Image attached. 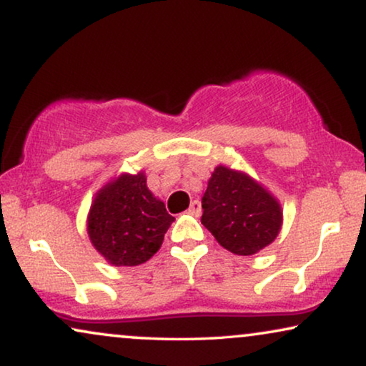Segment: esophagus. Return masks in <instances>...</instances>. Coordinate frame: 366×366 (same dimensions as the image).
I'll list each match as a JSON object with an SVG mask.
<instances>
[{
  "instance_id": "esophagus-1",
  "label": "esophagus",
  "mask_w": 366,
  "mask_h": 366,
  "mask_svg": "<svg viewBox=\"0 0 366 366\" xmlns=\"http://www.w3.org/2000/svg\"><path fill=\"white\" fill-rule=\"evenodd\" d=\"M188 213L194 214V217H199V213H202V204H199L198 199H193L192 204H189V208H188Z\"/></svg>"
}]
</instances>
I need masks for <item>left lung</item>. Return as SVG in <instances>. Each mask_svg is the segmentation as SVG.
Listing matches in <instances>:
<instances>
[{"mask_svg":"<svg viewBox=\"0 0 366 366\" xmlns=\"http://www.w3.org/2000/svg\"><path fill=\"white\" fill-rule=\"evenodd\" d=\"M202 208L204 228L223 248L242 257L274 242L283 222L282 207L262 184L222 164L209 178Z\"/></svg>","mask_w":366,"mask_h":366,"instance_id":"left-lung-1","label":"left lung"}]
</instances>
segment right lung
<instances>
[{"label":"right lung","mask_w":366,"mask_h":366,"mask_svg":"<svg viewBox=\"0 0 366 366\" xmlns=\"http://www.w3.org/2000/svg\"><path fill=\"white\" fill-rule=\"evenodd\" d=\"M173 222L148 189L144 173H124L98 192L88 214V237L108 263L137 267L158 252Z\"/></svg>","instance_id":"add662e5"}]
</instances>
